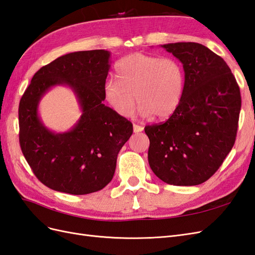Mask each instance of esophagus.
<instances>
[{"instance_id": "esophagus-1", "label": "esophagus", "mask_w": 255, "mask_h": 255, "mask_svg": "<svg viewBox=\"0 0 255 255\" xmlns=\"http://www.w3.org/2000/svg\"><path fill=\"white\" fill-rule=\"evenodd\" d=\"M143 129H144V127L143 126H139V125H133V132L134 133H137V132H141V131H143Z\"/></svg>"}]
</instances>
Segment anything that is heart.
Listing matches in <instances>:
<instances>
[{"mask_svg": "<svg viewBox=\"0 0 255 255\" xmlns=\"http://www.w3.org/2000/svg\"><path fill=\"white\" fill-rule=\"evenodd\" d=\"M115 80L104 87L105 100L121 118L134 111L135 99L144 118L164 120L178 109L185 91L183 65L174 57L132 53L115 66Z\"/></svg>", "mask_w": 255, "mask_h": 255, "instance_id": "heart-1", "label": "heart"}]
</instances>
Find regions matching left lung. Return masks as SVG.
Instances as JSON below:
<instances>
[{"mask_svg":"<svg viewBox=\"0 0 255 255\" xmlns=\"http://www.w3.org/2000/svg\"><path fill=\"white\" fill-rule=\"evenodd\" d=\"M183 64L185 91L170 119L145 127L148 163L164 183L195 186L220 168L235 143L242 97L228 64L196 42L161 45Z\"/></svg>","mask_w":255,"mask_h":255,"instance_id":"1","label":"left lung"}]
</instances>
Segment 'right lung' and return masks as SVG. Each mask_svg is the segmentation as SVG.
Segmentation results:
<instances>
[{"mask_svg": "<svg viewBox=\"0 0 255 255\" xmlns=\"http://www.w3.org/2000/svg\"><path fill=\"white\" fill-rule=\"evenodd\" d=\"M110 56L107 50H91L57 57L36 72L20 100L21 149L36 177L55 191L82 195L105 188L132 134V124L103 104ZM60 85L74 92L82 110L65 133L47 128L38 113L41 98Z\"/></svg>", "mask_w": 255, "mask_h": 255, "instance_id": "right-lung-1", "label": "right lung"}]
</instances>
